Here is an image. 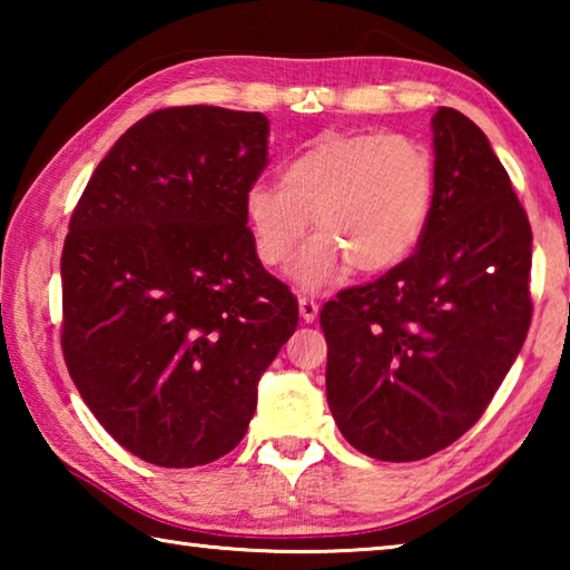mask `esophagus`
I'll list each match as a JSON object with an SVG mask.
<instances>
[{"label": "esophagus", "mask_w": 570, "mask_h": 570, "mask_svg": "<svg viewBox=\"0 0 570 570\" xmlns=\"http://www.w3.org/2000/svg\"><path fill=\"white\" fill-rule=\"evenodd\" d=\"M298 312H302L304 322H314L316 314H320V302L312 296H302L298 298Z\"/></svg>", "instance_id": "obj_1"}]
</instances>
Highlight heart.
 <instances>
[{"mask_svg": "<svg viewBox=\"0 0 570 570\" xmlns=\"http://www.w3.org/2000/svg\"><path fill=\"white\" fill-rule=\"evenodd\" d=\"M435 204V158L407 135L326 132L282 168V186L254 183L246 218L258 262L292 264L308 218L320 238L296 268L304 286L334 282L346 266L382 274L424 236Z\"/></svg>", "mask_w": 570, "mask_h": 570, "instance_id": "b5f03b06", "label": "heart"}]
</instances>
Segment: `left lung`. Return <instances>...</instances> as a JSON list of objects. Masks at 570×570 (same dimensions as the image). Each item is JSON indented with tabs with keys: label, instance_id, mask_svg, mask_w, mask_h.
Wrapping results in <instances>:
<instances>
[{
	"label": "left lung",
	"instance_id": "left-lung-1",
	"mask_svg": "<svg viewBox=\"0 0 570 570\" xmlns=\"http://www.w3.org/2000/svg\"><path fill=\"white\" fill-rule=\"evenodd\" d=\"M435 204L410 258L326 302V402L384 462L435 455L475 424L525 342L533 230L475 122L440 108Z\"/></svg>",
	"mask_w": 570,
	"mask_h": 570
}]
</instances>
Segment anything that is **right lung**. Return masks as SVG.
<instances>
[{
    "label": "right lung",
    "mask_w": 570,
    "mask_h": 570,
    "mask_svg": "<svg viewBox=\"0 0 570 570\" xmlns=\"http://www.w3.org/2000/svg\"><path fill=\"white\" fill-rule=\"evenodd\" d=\"M268 120L163 108L120 135L62 248V356L80 397L135 458L196 468L244 440L298 302L262 266L246 193Z\"/></svg>",
    "instance_id": "add662e5"
}]
</instances>
